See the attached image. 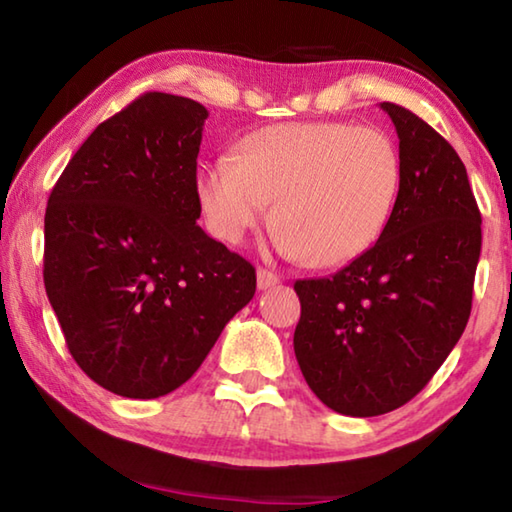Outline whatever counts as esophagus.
<instances>
[{"label":"esophagus","instance_id":"34e87169","mask_svg":"<svg viewBox=\"0 0 512 512\" xmlns=\"http://www.w3.org/2000/svg\"><path fill=\"white\" fill-rule=\"evenodd\" d=\"M277 282H280V277H277L271 271H266V268H259V271H257V289L259 291L271 289V287H275Z\"/></svg>","mask_w":512,"mask_h":512}]
</instances>
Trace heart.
<instances>
[{"label": "heart", "mask_w": 512, "mask_h": 512, "mask_svg": "<svg viewBox=\"0 0 512 512\" xmlns=\"http://www.w3.org/2000/svg\"><path fill=\"white\" fill-rule=\"evenodd\" d=\"M402 160L379 128L343 121L277 124L250 133L237 158L198 171L207 228L237 244L275 198V244L309 266H341L377 244L400 194Z\"/></svg>", "instance_id": "obj_1"}]
</instances>
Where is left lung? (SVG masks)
<instances>
[{"instance_id": "left-lung-1", "label": "left lung", "mask_w": 512, "mask_h": 512, "mask_svg": "<svg viewBox=\"0 0 512 512\" xmlns=\"http://www.w3.org/2000/svg\"><path fill=\"white\" fill-rule=\"evenodd\" d=\"M402 183L384 235L332 277L298 280V366L329 409L372 418L413 400L461 339L481 255L465 164L411 110L384 101Z\"/></svg>"}]
</instances>
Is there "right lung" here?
<instances>
[{
  "mask_svg": "<svg viewBox=\"0 0 512 512\" xmlns=\"http://www.w3.org/2000/svg\"><path fill=\"white\" fill-rule=\"evenodd\" d=\"M207 110L146 92L103 121L51 189L45 289L74 361L153 400L201 368L255 296V268L205 235L196 158Z\"/></svg>",
  "mask_w": 512,
  "mask_h": 512,
  "instance_id": "right-lung-1",
  "label": "right lung"
}]
</instances>
